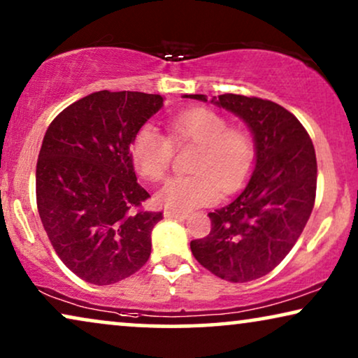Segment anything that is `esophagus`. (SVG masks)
<instances>
[{"instance_id":"esophagus-1","label":"esophagus","mask_w":358,"mask_h":358,"mask_svg":"<svg viewBox=\"0 0 358 358\" xmlns=\"http://www.w3.org/2000/svg\"><path fill=\"white\" fill-rule=\"evenodd\" d=\"M164 217H166V218H179V220H184V218H187V215L180 213V212H174V210H164Z\"/></svg>"}]
</instances>
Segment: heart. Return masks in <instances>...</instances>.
Returning a JSON list of instances; mask_svg holds the SVG:
<instances>
[{
  "mask_svg": "<svg viewBox=\"0 0 358 358\" xmlns=\"http://www.w3.org/2000/svg\"><path fill=\"white\" fill-rule=\"evenodd\" d=\"M199 146L190 171L166 182L159 200L168 208L189 212L213 203L218 187L231 192L252 168L256 146L246 130L231 127L220 112L192 107L179 112L168 122V136L153 125H141L130 143V155L138 173L151 182H159L169 173L174 148Z\"/></svg>",
  "mask_w": 358,
  "mask_h": 358,
  "instance_id": "b5f03b06",
  "label": "heart"
}]
</instances>
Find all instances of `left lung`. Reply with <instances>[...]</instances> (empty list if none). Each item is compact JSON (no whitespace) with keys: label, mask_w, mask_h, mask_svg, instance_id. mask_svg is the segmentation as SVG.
Masks as SVG:
<instances>
[{"label":"left lung","mask_w":358,"mask_h":358,"mask_svg":"<svg viewBox=\"0 0 358 358\" xmlns=\"http://www.w3.org/2000/svg\"><path fill=\"white\" fill-rule=\"evenodd\" d=\"M185 97L207 101L203 94ZM212 102L251 129L256 168L231 203L208 213V236L190 241V249L200 266L223 280L251 282L273 271L306 227L316 199L315 146L300 120L275 102L241 94Z\"/></svg>","instance_id":"8db88e82"}]
</instances>
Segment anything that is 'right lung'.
<instances>
[{
  "mask_svg": "<svg viewBox=\"0 0 358 358\" xmlns=\"http://www.w3.org/2000/svg\"><path fill=\"white\" fill-rule=\"evenodd\" d=\"M159 94L97 91L63 109L43 136L37 210L57 256L83 280L110 285L140 271L163 212L143 208L130 143Z\"/></svg>",
  "mask_w": 358,
  "mask_h": 358,
  "instance_id": "1",
  "label": "right lung"
}]
</instances>
